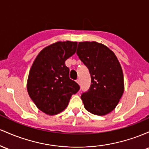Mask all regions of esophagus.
<instances>
[{
  "label": "esophagus",
  "mask_w": 149,
  "mask_h": 149,
  "mask_svg": "<svg viewBox=\"0 0 149 149\" xmlns=\"http://www.w3.org/2000/svg\"><path fill=\"white\" fill-rule=\"evenodd\" d=\"M76 82L78 84H79V83H80V81H79V79H77L76 80Z\"/></svg>",
  "instance_id": "obj_1"
}]
</instances>
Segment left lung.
<instances>
[{
    "instance_id": "left-lung-1",
    "label": "left lung",
    "mask_w": 149,
    "mask_h": 149,
    "mask_svg": "<svg viewBox=\"0 0 149 149\" xmlns=\"http://www.w3.org/2000/svg\"><path fill=\"white\" fill-rule=\"evenodd\" d=\"M77 55L88 69L91 85L81 95L86 111L104 115L115 109L124 92L123 70L115 53L95 41L79 42Z\"/></svg>"
}]
</instances>
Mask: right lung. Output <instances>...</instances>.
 Masks as SVG:
<instances>
[{"label":"right lung","instance_id":"add662e5","mask_svg":"<svg viewBox=\"0 0 149 149\" xmlns=\"http://www.w3.org/2000/svg\"><path fill=\"white\" fill-rule=\"evenodd\" d=\"M77 43L57 42L44 48L31 66L27 91L37 108L53 115L63 111L72 95L79 89L77 83L69 77L65 61L76 52Z\"/></svg>","mask_w":149,"mask_h":149}]
</instances>
